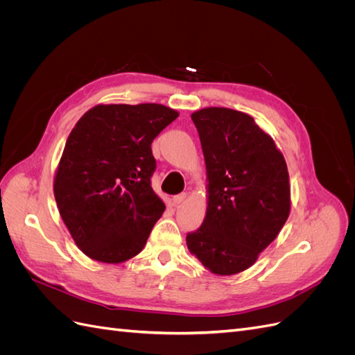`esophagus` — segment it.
Returning a JSON list of instances; mask_svg holds the SVG:
<instances>
[{
	"label": "esophagus",
	"instance_id": "1",
	"mask_svg": "<svg viewBox=\"0 0 355 355\" xmlns=\"http://www.w3.org/2000/svg\"><path fill=\"white\" fill-rule=\"evenodd\" d=\"M187 192H182V194H178V196H175L173 197V204H176V206H178V204H180V202H184L185 200H187Z\"/></svg>",
	"mask_w": 355,
	"mask_h": 355
}]
</instances>
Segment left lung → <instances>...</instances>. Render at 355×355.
<instances>
[{
    "label": "left lung",
    "instance_id": "8db88e82",
    "mask_svg": "<svg viewBox=\"0 0 355 355\" xmlns=\"http://www.w3.org/2000/svg\"><path fill=\"white\" fill-rule=\"evenodd\" d=\"M206 161L207 213L187 235L189 252L213 274L250 268L290 213L287 164L250 115L204 108L191 115Z\"/></svg>",
    "mask_w": 355,
    "mask_h": 355
}]
</instances>
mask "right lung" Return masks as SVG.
<instances>
[{
    "label": "right lung",
    "instance_id": "obj_1",
    "mask_svg": "<svg viewBox=\"0 0 355 355\" xmlns=\"http://www.w3.org/2000/svg\"><path fill=\"white\" fill-rule=\"evenodd\" d=\"M178 116L159 103L98 105L75 124L53 191L84 254L121 263L142 252L166 210L151 187V144Z\"/></svg>",
    "mask_w": 355,
    "mask_h": 355
}]
</instances>
